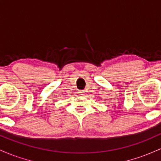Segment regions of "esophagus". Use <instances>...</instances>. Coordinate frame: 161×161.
Instances as JSON below:
<instances>
[{
    "instance_id": "1",
    "label": "esophagus",
    "mask_w": 161,
    "mask_h": 161,
    "mask_svg": "<svg viewBox=\"0 0 161 161\" xmlns=\"http://www.w3.org/2000/svg\"><path fill=\"white\" fill-rule=\"evenodd\" d=\"M85 94V92L84 91H78V95H83Z\"/></svg>"
}]
</instances>
